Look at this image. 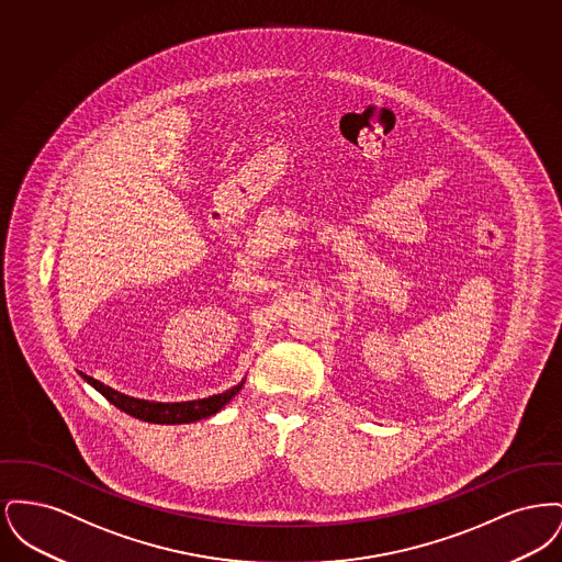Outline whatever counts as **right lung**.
<instances>
[{"mask_svg": "<svg viewBox=\"0 0 562 562\" xmlns=\"http://www.w3.org/2000/svg\"><path fill=\"white\" fill-rule=\"evenodd\" d=\"M80 376L86 383H90L99 394H103L113 406H117L120 411L128 413L131 417H136V419L147 422V424H166V426L193 424V422L211 417L214 413H218L227 402L232 401L240 392L241 385H244V379H241L238 385L225 390L223 394H214V396L200 398V401L154 402L126 396V394L109 387L105 383H101L94 376L81 373V371Z\"/></svg>", "mask_w": 562, "mask_h": 562, "instance_id": "obj_1", "label": "right lung"}]
</instances>
